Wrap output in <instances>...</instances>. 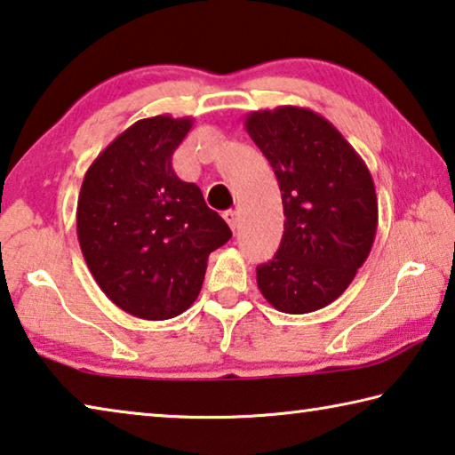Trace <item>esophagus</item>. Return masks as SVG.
Returning <instances> with one entry per match:
<instances>
[{
	"instance_id": "34e87169",
	"label": "esophagus",
	"mask_w": 455,
	"mask_h": 455,
	"mask_svg": "<svg viewBox=\"0 0 455 455\" xmlns=\"http://www.w3.org/2000/svg\"><path fill=\"white\" fill-rule=\"evenodd\" d=\"M225 220L228 222L230 230H233V233H236L238 225H241V217H238V212L236 211H227L225 212Z\"/></svg>"
}]
</instances>
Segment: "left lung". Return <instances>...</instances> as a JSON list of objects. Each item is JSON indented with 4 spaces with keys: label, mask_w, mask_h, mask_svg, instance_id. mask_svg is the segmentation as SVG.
Returning a JSON list of instances; mask_svg holds the SVG:
<instances>
[{
    "label": "left lung",
    "mask_w": 455,
    "mask_h": 455,
    "mask_svg": "<svg viewBox=\"0 0 455 455\" xmlns=\"http://www.w3.org/2000/svg\"><path fill=\"white\" fill-rule=\"evenodd\" d=\"M244 128L273 166L284 212L279 251L257 267L259 289L283 313L323 309L371 252L377 196L369 168L309 108L251 112Z\"/></svg>",
    "instance_id": "8db88e82"
}]
</instances>
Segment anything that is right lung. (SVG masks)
<instances>
[{
    "instance_id": "add662e5",
    "label": "right lung",
    "mask_w": 455,
    "mask_h": 455,
    "mask_svg": "<svg viewBox=\"0 0 455 455\" xmlns=\"http://www.w3.org/2000/svg\"><path fill=\"white\" fill-rule=\"evenodd\" d=\"M192 118L134 122L90 164L78 196V241L100 289L148 321L196 301L206 260L233 233L196 184L172 171Z\"/></svg>"
}]
</instances>
